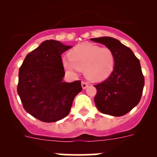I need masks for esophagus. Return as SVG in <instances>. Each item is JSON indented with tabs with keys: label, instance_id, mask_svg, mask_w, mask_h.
<instances>
[{
	"label": "esophagus",
	"instance_id": "34e87169",
	"mask_svg": "<svg viewBox=\"0 0 157 157\" xmlns=\"http://www.w3.org/2000/svg\"><path fill=\"white\" fill-rule=\"evenodd\" d=\"M88 85H89L88 83L86 82H82V89L87 88Z\"/></svg>",
	"mask_w": 157,
	"mask_h": 157
}]
</instances>
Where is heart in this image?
<instances>
[{
  "instance_id": "1",
  "label": "heart",
  "mask_w": 157,
  "mask_h": 157,
  "mask_svg": "<svg viewBox=\"0 0 157 157\" xmlns=\"http://www.w3.org/2000/svg\"><path fill=\"white\" fill-rule=\"evenodd\" d=\"M69 59H63V65L70 71H84L88 79L99 82L110 76L115 67L114 52L108 47L82 43L68 52Z\"/></svg>"
}]
</instances>
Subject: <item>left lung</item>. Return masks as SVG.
<instances>
[{
	"label": "left lung",
	"instance_id": "1",
	"mask_svg": "<svg viewBox=\"0 0 157 157\" xmlns=\"http://www.w3.org/2000/svg\"><path fill=\"white\" fill-rule=\"evenodd\" d=\"M114 52V70L106 80L94 85L96 107L103 114L122 116L132 110L141 100L145 78L139 59L130 48L111 37L91 38Z\"/></svg>",
	"mask_w": 157,
	"mask_h": 157
}]
</instances>
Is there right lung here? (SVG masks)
<instances>
[{
  "instance_id": "obj_1",
  "label": "right lung",
  "mask_w": 157,
  "mask_h": 157,
  "mask_svg": "<svg viewBox=\"0 0 157 157\" xmlns=\"http://www.w3.org/2000/svg\"><path fill=\"white\" fill-rule=\"evenodd\" d=\"M71 47L46 40L27 54L19 68L17 92L23 108L45 123L66 117L82 89L78 80L63 81L65 71L61 55Z\"/></svg>"
}]
</instances>
